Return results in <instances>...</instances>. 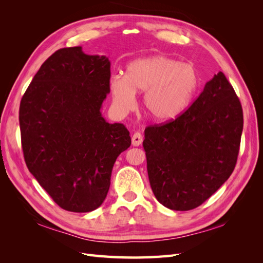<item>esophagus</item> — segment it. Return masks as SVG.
I'll list each match as a JSON object with an SVG mask.
<instances>
[{
    "mask_svg": "<svg viewBox=\"0 0 263 263\" xmlns=\"http://www.w3.org/2000/svg\"><path fill=\"white\" fill-rule=\"evenodd\" d=\"M132 144L133 146L137 147V146H140L142 144V136L139 134V133H135L133 135L132 137Z\"/></svg>",
    "mask_w": 263,
    "mask_h": 263,
    "instance_id": "1",
    "label": "esophagus"
}]
</instances>
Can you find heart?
<instances>
[{
  "mask_svg": "<svg viewBox=\"0 0 263 263\" xmlns=\"http://www.w3.org/2000/svg\"><path fill=\"white\" fill-rule=\"evenodd\" d=\"M200 85V76L192 63L162 54L140 58L126 67L125 76L110 77L113 106L121 114L136 104V92H144L145 113L158 122H169L189 107Z\"/></svg>",
  "mask_w": 263,
  "mask_h": 263,
  "instance_id": "1",
  "label": "heart"
}]
</instances>
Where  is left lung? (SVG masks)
I'll list each match as a JSON object with an SVG mask.
<instances>
[{"label":"left lung","instance_id":"left-lung-1","mask_svg":"<svg viewBox=\"0 0 263 263\" xmlns=\"http://www.w3.org/2000/svg\"><path fill=\"white\" fill-rule=\"evenodd\" d=\"M242 127L239 99L220 71L185 113L147 127L142 145L157 200L173 211H190L211 197L235 169Z\"/></svg>","mask_w":263,"mask_h":263}]
</instances>
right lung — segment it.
<instances>
[{"mask_svg": "<svg viewBox=\"0 0 263 263\" xmlns=\"http://www.w3.org/2000/svg\"><path fill=\"white\" fill-rule=\"evenodd\" d=\"M110 61L82 47L55 51L22 98L20 127L29 172L61 209L87 213L104 202L129 132L101 108L109 93Z\"/></svg>", "mask_w": 263, "mask_h": 263, "instance_id": "1", "label": "right lung"}]
</instances>
